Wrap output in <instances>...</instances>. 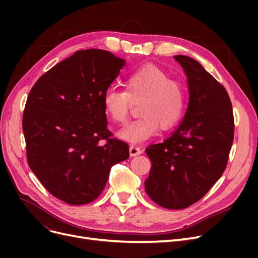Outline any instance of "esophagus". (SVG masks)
Here are the masks:
<instances>
[{
	"label": "esophagus",
	"mask_w": 258,
	"mask_h": 258,
	"mask_svg": "<svg viewBox=\"0 0 258 258\" xmlns=\"http://www.w3.org/2000/svg\"><path fill=\"white\" fill-rule=\"evenodd\" d=\"M129 153H130V156H132V157H134V156H138V155L141 154L142 151H141V148L138 147L137 145H130Z\"/></svg>",
	"instance_id": "34e87169"
}]
</instances>
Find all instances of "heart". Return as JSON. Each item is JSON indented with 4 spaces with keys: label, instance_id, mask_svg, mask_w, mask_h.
<instances>
[{
    "label": "heart",
    "instance_id": "b5f03b06",
    "mask_svg": "<svg viewBox=\"0 0 258 258\" xmlns=\"http://www.w3.org/2000/svg\"><path fill=\"white\" fill-rule=\"evenodd\" d=\"M124 89L108 88L102 98L104 113L113 121H126L132 100L139 101L142 117L127 123L117 137L130 143L146 141L159 131L173 128L182 119L186 108L184 85L155 66H145L131 73L124 81Z\"/></svg>",
    "mask_w": 258,
    "mask_h": 258
}]
</instances>
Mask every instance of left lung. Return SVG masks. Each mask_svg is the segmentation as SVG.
I'll return each mask as SVG.
<instances>
[{
    "label": "left lung",
    "mask_w": 258,
    "mask_h": 258,
    "mask_svg": "<svg viewBox=\"0 0 258 258\" xmlns=\"http://www.w3.org/2000/svg\"><path fill=\"white\" fill-rule=\"evenodd\" d=\"M174 59L187 77L188 105L173 134L145 150L152 168L144 185L156 204L179 210L200 200L222 176L235 127L223 86L197 60L183 54Z\"/></svg>",
    "instance_id": "8db88e82"
}]
</instances>
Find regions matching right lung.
I'll list each match as a JSON object with an SVG mask.
<instances>
[{
  "label": "right lung",
  "instance_id": "1",
  "mask_svg": "<svg viewBox=\"0 0 258 258\" xmlns=\"http://www.w3.org/2000/svg\"><path fill=\"white\" fill-rule=\"evenodd\" d=\"M124 64L110 51L79 50L29 93L22 118L28 163L45 188L69 205L97 199L111 168L129 158L128 144L110 139L102 104Z\"/></svg>",
  "mask_w": 258,
  "mask_h": 258
}]
</instances>
